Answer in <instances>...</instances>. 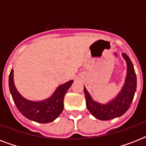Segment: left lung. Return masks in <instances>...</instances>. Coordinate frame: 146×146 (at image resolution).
<instances>
[{"instance_id":"obj_1","label":"left lung","mask_w":146,"mask_h":146,"mask_svg":"<svg viewBox=\"0 0 146 146\" xmlns=\"http://www.w3.org/2000/svg\"><path fill=\"white\" fill-rule=\"evenodd\" d=\"M122 57L127 64V76L120 92L114 98L106 104L96 102L84 86V93L87 109L96 118L101 120H109L124 114L130 107L136 90V76L133 63L125 53Z\"/></svg>"}]
</instances>
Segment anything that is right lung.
<instances>
[{"label": "right lung", "mask_w": 146, "mask_h": 146, "mask_svg": "<svg viewBox=\"0 0 146 146\" xmlns=\"http://www.w3.org/2000/svg\"><path fill=\"white\" fill-rule=\"evenodd\" d=\"M73 82V80H70L57 87L50 97L34 102L23 97L17 91L13 80V69L9 76L10 92L19 112L29 120L41 123L52 122L64 110V96Z\"/></svg>", "instance_id": "1"}]
</instances>
